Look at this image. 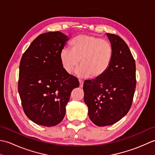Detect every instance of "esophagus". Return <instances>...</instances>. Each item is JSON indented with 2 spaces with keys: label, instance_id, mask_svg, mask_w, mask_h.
<instances>
[{
  "label": "esophagus",
  "instance_id": "34e87169",
  "mask_svg": "<svg viewBox=\"0 0 155 155\" xmlns=\"http://www.w3.org/2000/svg\"><path fill=\"white\" fill-rule=\"evenodd\" d=\"M78 81H79V87H80L81 88H83V87L84 81H83V80H81V79H79Z\"/></svg>",
  "mask_w": 155,
  "mask_h": 155
}]
</instances>
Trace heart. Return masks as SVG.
Listing matches in <instances>:
<instances>
[{"label": "heart", "instance_id": "1", "mask_svg": "<svg viewBox=\"0 0 155 155\" xmlns=\"http://www.w3.org/2000/svg\"><path fill=\"white\" fill-rule=\"evenodd\" d=\"M72 50L62 48L60 52L62 67L72 74L81 61L77 72L80 77L99 78L106 73L113 60V51L109 42L93 35H78L71 42Z\"/></svg>", "mask_w": 155, "mask_h": 155}]
</instances>
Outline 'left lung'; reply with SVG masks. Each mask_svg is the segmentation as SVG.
Returning a JSON list of instances; mask_svg holds the SVG:
<instances>
[{
    "mask_svg": "<svg viewBox=\"0 0 155 155\" xmlns=\"http://www.w3.org/2000/svg\"><path fill=\"white\" fill-rule=\"evenodd\" d=\"M113 48L111 64L106 73L83 84L88 117L98 127L112 125L127 114L136 88V65L131 52L119 36L106 33Z\"/></svg>",
    "mask_w": 155,
    "mask_h": 155,
    "instance_id": "left-lung-1",
    "label": "left lung"
}]
</instances>
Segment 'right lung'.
<instances>
[{
    "instance_id": "add662e5",
    "label": "right lung",
    "mask_w": 155,
    "mask_h": 155,
    "mask_svg": "<svg viewBox=\"0 0 155 155\" xmlns=\"http://www.w3.org/2000/svg\"><path fill=\"white\" fill-rule=\"evenodd\" d=\"M56 31L41 34L21 58L18 91L25 114L35 123L53 127L63 119L77 77L65 72L60 52L68 41Z\"/></svg>"
}]
</instances>
